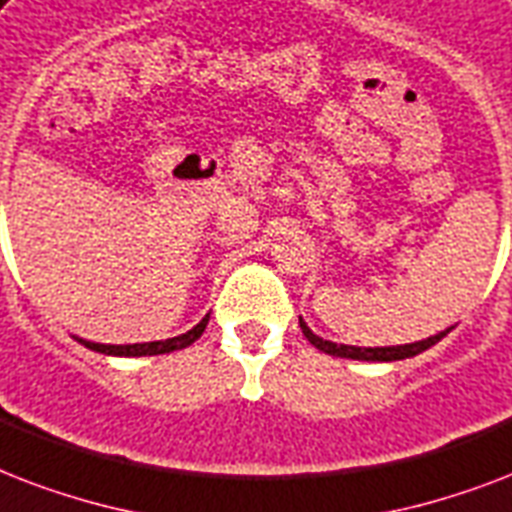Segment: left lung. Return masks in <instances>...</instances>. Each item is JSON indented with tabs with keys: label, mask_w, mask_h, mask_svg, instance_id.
Instances as JSON below:
<instances>
[{
	"label": "left lung",
	"mask_w": 512,
	"mask_h": 512,
	"mask_svg": "<svg viewBox=\"0 0 512 512\" xmlns=\"http://www.w3.org/2000/svg\"><path fill=\"white\" fill-rule=\"evenodd\" d=\"M301 334L307 336V342L315 344L320 352H326V355H334V358H350V360H368V363H392V360H406L414 358L419 352L430 350L433 344H438L443 336L449 334L451 328L441 331V334L427 336L422 342H411V344H392V347H352V344H336L328 342L323 336L312 334V328L299 318Z\"/></svg>",
	"instance_id": "8db88e82"
}]
</instances>
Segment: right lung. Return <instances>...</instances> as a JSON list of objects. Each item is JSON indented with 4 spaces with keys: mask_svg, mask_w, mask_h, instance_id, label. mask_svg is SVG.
I'll use <instances>...</instances> for the list:
<instances>
[{
    "mask_svg": "<svg viewBox=\"0 0 512 512\" xmlns=\"http://www.w3.org/2000/svg\"><path fill=\"white\" fill-rule=\"evenodd\" d=\"M208 318L211 315H205V318L197 323L194 328H189L186 334L170 336V339H162V342H144V344H95L87 342V339H79V344H85L87 350L101 352V355H114V358H144V355H165V352H176L184 350L189 344H194L202 336L205 326H208Z\"/></svg>",
    "mask_w": 512,
    "mask_h": 512,
    "instance_id": "right-lung-1",
    "label": "right lung"
}]
</instances>
